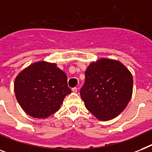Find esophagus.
I'll list each match as a JSON object with an SVG mask.
<instances>
[{
	"label": "esophagus",
	"instance_id": "34e87169",
	"mask_svg": "<svg viewBox=\"0 0 152 152\" xmlns=\"http://www.w3.org/2000/svg\"><path fill=\"white\" fill-rule=\"evenodd\" d=\"M77 90H78V89H77L76 87H74L72 89V91L73 92V93H76V92H77Z\"/></svg>",
	"mask_w": 152,
	"mask_h": 152
}]
</instances>
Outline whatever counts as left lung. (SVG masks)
I'll list each match as a JSON object with an SVG mask.
<instances>
[{
    "label": "left lung",
    "mask_w": 152,
    "mask_h": 152,
    "mask_svg": "<svg viewBox=\"0 0 152 152\" xmlns=\"http://www.w3.org/2000/svg\"><path fill=\"white\" fill-rule=\"evenodd\" d=\"M133 92V77L119 61L100 58L85 72L80 96L86 109L100 121H109L125 109Z\"/></svg>",
    "instance_id": "8db88e82"
}]
</instances>
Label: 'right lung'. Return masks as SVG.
Here are the masks:
<instances>
[{"mask_svg":"<svg viewBox=\"0 0 152 152\" xmlns=\"http://www.w3.org/2000/svg\"><path fill=\"white\" fill-rule=\"evenodd\" d=\"M15 93L25 113L35 118H45L58 111L71 90L66 73L56 64L41 61L18 75Z\"/></svg>","mask_w":152,"mask_h":152,"instance_id":"1","label":"right lung"}]
</instances>
